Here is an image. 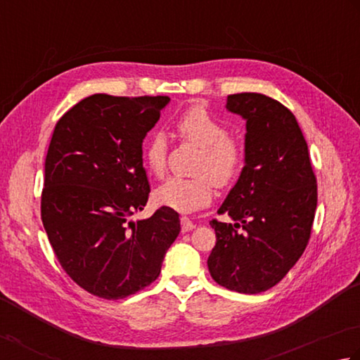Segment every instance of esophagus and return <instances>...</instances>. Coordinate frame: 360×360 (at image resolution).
Masks as SVG:
<instances>
[{
	"label": "esophagus",
	"instance_id": "1",
	"mask_svg": "<svg viewBox=\"0 0 360 360\" xmlns=\"http://www.w3.org/2000/svg\"><path fill=\"white\" fill-rule=\"evenodd\" d=\"M181 228H182V231H184V233L192 231L195 228V224L188 217H181Z\"/></svg>",
	"mask_w": 360,
	"mask_h": 360
}]
</instances>
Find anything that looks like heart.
Segmentation results:
<instances>
[{
	"label": "heart",
	"instance_id": "b5f03b06",
	"mask_svg": "<svg viewBox=\"0 0 360 360\" xmlns=\"http://www.w3.org/2000/svg\"><path fill=\"white\" fill-rule=\"evenodd\" d=\"M176 130L182 140L201 148L193 165L195 178H169L155 188L154 197L162 206L181 212H192L205 207L212 200V182L224 187L236 178L243 165V149L228 136V129L206 108L195 105L176 121ZM143 158L154 176L165 174L168 160V141L163 132L149 136Z\"/></svg>",
	"mask_w": 360,
	"mask_h": 360
}]
</instances>
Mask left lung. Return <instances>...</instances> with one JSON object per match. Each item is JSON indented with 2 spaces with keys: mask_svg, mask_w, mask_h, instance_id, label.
<instances>
[{
  "mask_svg": "<svg viewBox=\"0 0 360 360\" xmlns=\"http://www.w3.org/2000/svg\"><path fill=\"white\" fill-rule=\"evenodd\" d=\"M226 110L245 120L244 168L219 207L234 224L212 220L217 243L207 258L225 288L257 294L282 280L309 244L318 201L309 146L296 117L258 93L231 94Z\"/></svg>",
  "mask_w": 360,
  "mask_h": 360,
  "instance_id": "left-lung-1",
  "label": "left lung"
}]
</instances>
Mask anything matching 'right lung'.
I'll return each mask as SVG.
<instances>
[{
	"label": "right lung",
	"mask_w": 360,
	"mask_h": 360,
	"mask_svg": "<svg viewBox=\"0 0 360 360\" xmlns=\"http://www.w3.org/2000/svg\"><path fill=\"white\" fill-rule=\"evenodd\" d=\"M168 102V96L94 94L53 130L42 224L63 269L97 297L122 299L151 285L181 231L179 214L167 206L129 220L148 202L141 146Z\"/></svg>",
	"instance_id": "add662e5"
}]
</instances>
